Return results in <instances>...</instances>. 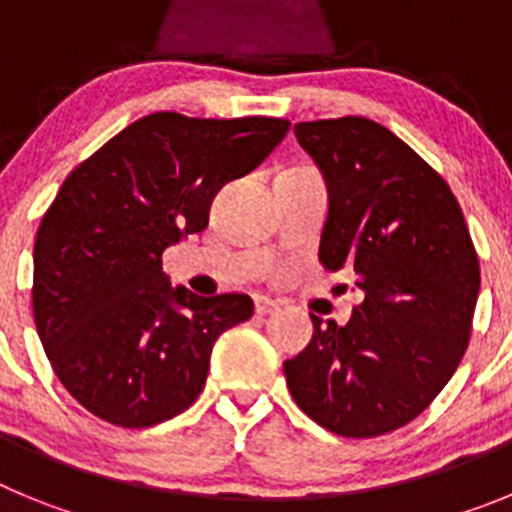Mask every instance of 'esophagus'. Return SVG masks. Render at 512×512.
Listing matches in <instances>:
<instances>
[{"mask_svg":"<svg viewBox=\"0 0 512 512\" xmlns=\"http://www.w3.org/2000/svg\"><path fill=\"white\" fill-rule=\"evenodd\" d=\"M253 307H256V315H271V312L279 310V302L271 300V297L259 295L256 300H253Z\"/></svg>","mask_w":512,"mask_h":512,"instance_id":"34e87169","label":"esophagus"}]
</instances>
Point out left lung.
<instances>
[{"label":"left lung","mask_w":512,"mask_h":512,"mask_svg":"<svg viewBox=\"0 0 512 512\" xmlns=\"http://www.w3.org/2000/svg\"><path fill=\"white\" fill-rule=\"evenodd\" d=\"M328 182L325 269L356 271L364 302L346 325L312 315L305 351L284 361L295 402L343 438L418 418L469 346L479 259L464 212L433 166L366 117L297 122Z\"/></svg>","instance_id":"left-lung-1"}]
</instances>
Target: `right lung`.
<instances>
[{
    "instance_id": "1",
    "label": "right lung",
    "mask_w": 512,
    "mask_h": 512,
    "mask_svg": "<svg viewBox=\"0 0 512 512\" xmlns=\"http://www.w3.org/2000/svg\"><path fill=\"white\" fill-rule=\"evenodd\" d=\"M287 130L279 117L153 112L66 176L35 235L33 312L53 372L89 413L148 428L205 390L212 346L253 302L171 289L161 256L202 233L215 194Z\"/></svg>"
}]
</instances>
